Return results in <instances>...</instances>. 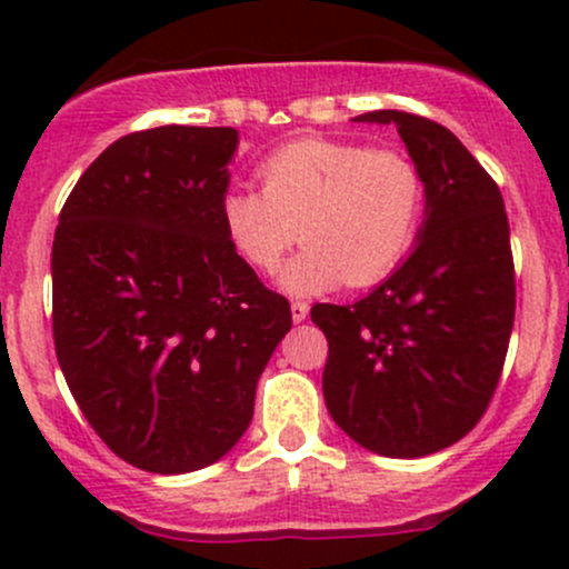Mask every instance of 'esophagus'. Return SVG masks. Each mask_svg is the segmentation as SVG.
<instances>
[{
    "label": "esophagus",
    "mask_w": 569,
    "mask_h": 569,
    "mask_svg": "<svg viewBox=\"0 0 569 569\" xmlns=\"http://www.w3.org/2000/svg\"><path fill=\"white\" fill-rule=\"evenodd\" d=\"M308 311H311V308H308V302H302V300L291 302V319H295L297 325L308 319Z\"/></svg>",
    "instance_id": "1"
}]
</instances>
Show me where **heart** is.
<instances>
[{"label": "heart", "mask_w": 569, "mask_h": 569, "mask_svg": "<svg viewBox=\"0 0 569 569\" xmlns=\"http://www.w3.org/2000/svg\"><path fill=\"white\" fill-rule=\"evenodd\" d=\"M261 192L228 189L222 228L258 272H280L289 295H319L343 280L369 286L391 274L418 237L427 183L407 153L352 140H295L258 164Z\"/></svg>", "instance_id": "obj_1"}]
</instances>
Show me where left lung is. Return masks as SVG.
Instances as JSON below:
<instances>
[{"label":"left lung","instance_id":"obj_1","mask_svg":"<svg viewBox=\"0 0 569 569\" xmlns=\"http://www.w3.org/2000/svg\"><path fill=\"white\" fill-rule=\"evenodd\" d=\"M393 123L427 183L416 248L355 306L319 302L332 421L382 457H427L479 423L515 325V263L498 183L446 126L399 109Z\"/></svg>","mask_w":569,"mask_h":569}]
</instances>
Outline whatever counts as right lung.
Returning a JSON list of instances; mask_svg holds the SVG:
<instances>
[{"label": "right lung", "instance_id": "add662e5", "mask_svg": "<svg viewBox=\"0 0 569 569\" xmlns=\"http://www.w3.org/2000/svg\"><path fill=\"white\" fill-rule=\"evenodd\" d=\"M231 126L134 131L84 170L51 248L54 349L79 410L129 465L189 473L250 427L289 300L228 239Z\"/></svg>", "mask_w": 569, "mask_h": 569}]
</instances>
